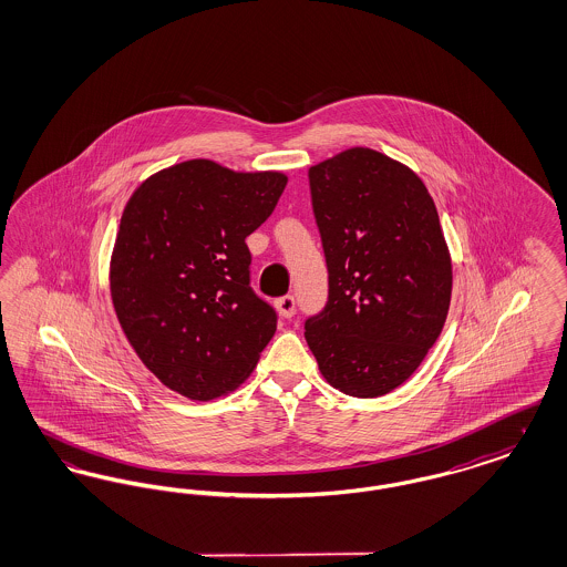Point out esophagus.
Segmentation results:
<instances>
[{
  "mask_svg": "<svg viewBox=\"0 0 567 567\" xmlns=\"http://www.w3.org/2000/svg\"><path fill=\"white\" fill-rule=\"evenodd\" d=\"M276 310L282 319H291L296 315V299L291 296L278 297L276 299Z\"/></svg>",
  "mask_w": 567,
  "mask_h": 567,
  "instance_id": "obj_1",
  "label": "esophagus"
}]
</instances>
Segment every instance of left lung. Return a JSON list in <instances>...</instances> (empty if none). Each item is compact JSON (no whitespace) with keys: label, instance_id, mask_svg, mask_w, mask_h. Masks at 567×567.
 <instances>
[{"label":"left lung","instance_id":"left-lung-1","mask_svg":"<svg viewBox=\"0 0 567 567\" xmlns=\"http://www.w3.org/2000/svg\"><path fill=\"white\" fill-rule=\"evenodd\" d=\"M329 301L306 321L324 380L352 398L391 393L446 323L453 264L425 183L404 163L352 146L308 169Z\"/></svg>","mask_w":567,"mask_h":567}]
</instances>
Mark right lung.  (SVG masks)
<instances>
[{
  "instance_id": "right-lung-1",
  "label": "right lung",
  "mask_w": 567,
  "mask_h": 567,
  "mask_svg": "<svg viewBox=\"0 0 567 567\" xmlns=\"http://www.w3.org/2000/svg\"><path fill=\"white\" fill-rule=\"evenodd\" d=\"M285 172L189 159L132 193L110 257L116 319L140 361L183 398L240 386L276 331L248 285L250 236L274 213Z\"/></svg>"
}]
</instances>
